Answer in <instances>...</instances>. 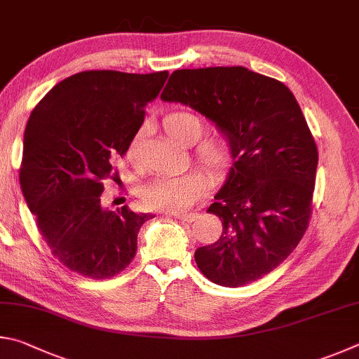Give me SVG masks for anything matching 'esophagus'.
Returning <instances> with one entry per match:
<instances>
[{
  "instance_id": "esophagus-1",
  "label": "esophagus",
  "mask_w": 359,
  "mask_h": 359,
  "mask_svg": "<svg viewBox=\"0 0 359 359\" xmlns=\"http://www.w3.org/2000/svg\"><path fill=\"white\" fill-rule=\"evenodd\" d=\"M168 216H173L175 219H180V221L184 222H194L197 217V215H194V212H168Z\"/></svg>"
}]
</instances>
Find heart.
I'll list each match as a JSON object with an SVG mask.
<instances>
[{"mask_svg":"<svg viewBox=\"0 0 359 359\" xmlns=\"http://www.w3.org/2000/svg\"><path fill=\"white\" fill-rule=\"evenodd\" d=\"M167 134L181 144L196 143L203 132V123L192 111H173L163 121ZM142 140V130L137 132L129 144V156L135 153ZM196 156L202 165L210 172H221L230 162V147L222 138H208L198 144ZM206 187V180L198 170L180 175L157 176L143 186V203L153 210L178 212L184 211L197 202Z\"/></svg>","mask_w":359,"mask_h":359,"instance_id":"obj_1","label":"heart"}]
</instances>
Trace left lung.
<instances>
[{
    "mask_svg": "<svg viewBox=\"0 0 359 359\" xmlns=\"http://www.w3.org/2000/svg\"><path fill=\"white\" fill-rule=\"evenodd\" d=\"M161 99L210 119L233 161L208 208L222 221V235L196 250L198 269L222 287L271 273L307 229L318 163L293 93L243 66L202 67L175 71Z\"/></svg>",
    "mask_w": 359,
    "mask_h": 359,
    "instance_id": "8db88e82",
    "label": "left lung"
}]
</instances>
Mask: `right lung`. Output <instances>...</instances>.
<instances>
[{"mask_svg": "<svg viewBox=\"0 0 359 359\" xmlns=\"http://www.w3.org/2000/svg\"><path fill=\"white\" fill-rule=\"evenodd\" d=\"M167 71L79 72L55 85L31 111L20 186L52 254L85 278L107 279L129 265L138 230L153 217L102 206L111 162L126 154Z\"/></svg>", "mask_w": 359, "mask_h": 359, "instance_id": "obj_1", "label": "right lung"}]
</instances>
